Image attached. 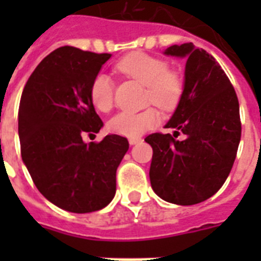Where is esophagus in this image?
<instances>
[{
    "label": "esophagus",
    "mask_w": 261,
    "mask_h": 261,
    "mask_svg": "<svg viewBox=\"0 0 261 261\" xmlns=\"http://www.w3.org/2000/svg\"><path fill=\"white\" fill-rule=\"evenodd\" d=\"M141 141H142V139L137 137V138H130V139H128V143H130V145H135V143L141 142Z\"/></svg>",
    "instance_id": "34e87169"
}]
</instances>
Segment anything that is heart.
Here are the masks:
<instances>
[{
  "mask_svg": "<svg viewBox=\"0 0 261 261\" xmlns=\"http://www.w3.org/2000/svg\"><path fill=\"white\" fill-rule=\"evenodd\" d=\"M122 74L146 85V101L153 102L164 111L174 110L181 100L184 81L176 69H171L168 61L160 57L135 51L124 55L115 65ZM114 83L107 74L94 75L89 88L90 100L101 112H108L114 106ZM159 111L146 108L139 112L124 111L111 119L108 127L112 133L128 138H137L154 128L160 123Z\"/></svg>",
  "mask_w": 261,
  "mask_h": 261,
  "instance_id": "1",
  "label": "heart"
}]
</instances>
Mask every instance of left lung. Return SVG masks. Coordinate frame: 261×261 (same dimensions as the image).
Segmentation results:
<instances>
[{"mask_svg": "<svg viewBox=\"0 0 261 261\" xmlns=\"http://www.w3.org/2000/svg\"><path fill=\"white\" fill-rule=\"evenodd\" d=\"M167 55L187 57L186 84L167 128L146 141L153 147L150 182L160 198L191 206L211 198L223 186L234 164L240 138L239 98L213 55L192 43L171 46ZM185 134L184 140H177Z\"/></svg>", "mask_w": 261, "mask_h": 261, "instance_id": "obj_1", "label": "left lung"}]
</instances>
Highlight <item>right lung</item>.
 <instances>
[{"instance_id": "1", "label": "right lung", "mask_w": 261, "mask_h": 261, "mask_svg": "<svg viewBox=\"0 0 261 261\" xmlns=\"http://www.w3.org/2000/svg\"><path fill=\"white\" fill-rule=\"evenodd\" d=\"M111 54L59 47L39 63L27 81L18 108L21 159L40 194L71 213L101 210L116 192V169L128 141L97 134L101 119L89 88Z\"/></svg>"}]
</instances>
